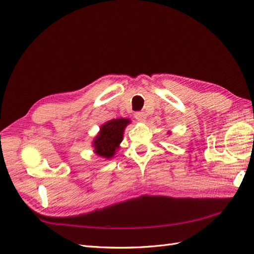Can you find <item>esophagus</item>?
I'll list each match as a JSON object with an SVG mask.
<instances>
[{
  "label": "esophagus",
  "instance_id": "obj_1",
  "mask_svg": "<svg viewBox=\"0 0 254 254\" xmlns=\"http://www.w3.org/2000/svg\"><path fill=\"white\" fill-rule=\"evenodd\" d=\"M135 119L139 121V122H145L146 119H147V117H146V113L145 112H135L134 114Z\"/></svg>",
  "mask_w": 254,
  "mask_h": 254
}]
</instances>
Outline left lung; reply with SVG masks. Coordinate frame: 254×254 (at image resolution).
Here are the masks:
<instances>
[{"label": "left lung", "instance_id": "left-lung-1", "mask_svg": "<svg viewBox=\"0 0 254 254\" xmlns=\"http://www.w3.org/2000/svg\"><path fill=\"white\" fill-rule=\"evenodd\" d=\"M167 133H168V134H171V131H168V132H167Z\"/></svg>", "mask_w": 254, "mask_h": 254}]
</instances>
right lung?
<instances>
[{
  "label": "right lung",
  "mask_w": 254,
  "mask_h": 254,
  "mask_svg": "<svg viewBox=\"0 0 254 254\" xmlns=\"http://www.w3.org/2000/svg\"><path fill=\"white\" fill-rule=\"evenodd\" d=\"M131 123L129 119L119 118L106 122L92 142L94 153L98 157L109 160L114 157L123 141L125 128Z\"/></svg>",
  "instance_id": "obj_1"
}]
</instances>
